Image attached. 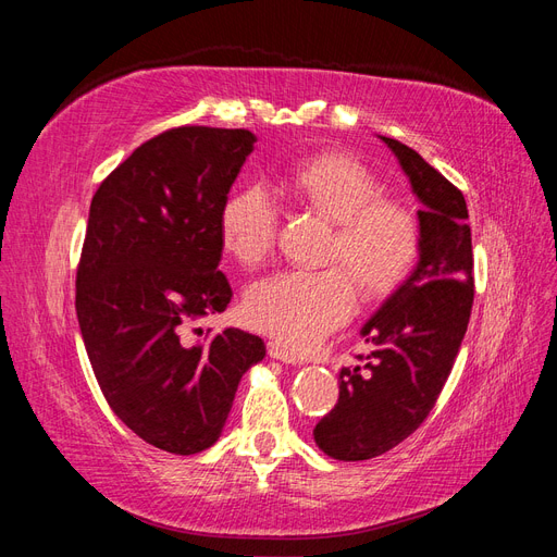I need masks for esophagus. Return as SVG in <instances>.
Wrapping results in <instances>:
<instances>
[{"label": "esophagus", "instance_id": "esophagus-1", "mask_svg": "<svg viewBox=\"0 0 557 557\" xmlns=\"http://www.w3.org/2000/svg\"><path fill=\"white\" fill-rule=\"evenodd\" d=\"M267 350H269V358L281 360V362H285V364H301V358L297 356V352L290 350V348H285V346L278 344V342H269V344H267Z\"/></svg>", "mask_w": 557, "mask_h": 557}]
</instances>
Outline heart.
<instances>
[{
    "label": "heart",
    "instance_id": "heart-1",
    "mask_svg": "<svg viewBox=\"0 0 557 557\" xmlns=\"http://www.w3.org/2000/svg\"><path fill=\"white\" fill-rule=\"evenodd\" d=\"M299 205L330 215L336 232L327 269H283L256 281L244 297L248 323L290 350L313 348L342 327L364 297L391 293L407 276L418 246L416 213L397 199L381 197L383 185L360 160L323 153L299 162L281 181ZM278 205L262 183L234 190L221 211V239L230 256L260 264L276 242Z\"/></svg>",
    "mask_w": 557,
    "mask_h": 557
}]
</instances>
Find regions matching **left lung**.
I'll list each match as a JSON object with an SVG mask.
<instances>
[{"label":"left lung","instance_id":"1","mask_svg":"<svg viewBox=\"0 0 557 557\" xmlns=\"http://www.w3.org/2000/svg\"><path fill=\"white\" fill-rule=\"evenodd\" d=\"M393 150L420 201L418 262L360 334L374 350L367 364L339 372V401L313 430L334 460L383 455L413 434L432 411L465 339L474 305V258L462 193L413 148Z\"/></svg>","mask_w":557,"mask_h":557}]
</instances>
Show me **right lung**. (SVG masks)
<instances>
[{"label":"right lung","instance_id":"obj_1","mask_svg":"<svg viewBox=\"0 0 557 557\" xmlns=\"http://www.w3.org/2000/svg\"><path fill=\"white\" fill-rule=\"evenodd\" d=\"M248 129L176 127L141 144L99 185L76 272V315L113 413L150 446H213L242 376L264 358L256 334L185 327L221 313V211L252 153Z\"/></svg>","mask_w":557,"mask_h":557}]
</instances>
